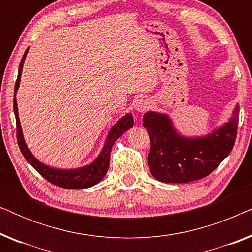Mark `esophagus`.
Wrapping results in <instances>:
<instances>
[{"mask_svg":"<svg viewBox=\"0 0 252 252\" xmlns=\"http://www.w3.org/2000/svg\"><path fill=\"white\" fill-rule=\"evenodd\" d=\"M134 106H135V110L137 112H144V111H147L148 109H149L150 101L147 97H140V98L136 99V102H135V104H134Z\"/></svg>","mask_w":252,"mask_h":252,"instance_id":"1","label":"esophagus"}]
</instances>
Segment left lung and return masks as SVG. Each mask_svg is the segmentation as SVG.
I'll list each match as a JSON object with an SVG mask.
<instances>
[{
  "label": "left lung",
  "mask_w": 252,
  "mask_h": 252,
  "mask_svg": "<svg viewBox=\"0 0 252 252\" xmlns=\"http://www.w3.org/2000/svg\"><path fill=\"white\" fill-rule=\"evenodd\" d=\"M239 111L236 104L228 123L197 137L181 135L166 113L146 112L143 126L150 137L148 165L153 177L165 184H185L209 175L233 149Z\"/></svg>",
  "instance_id": "obj_1"
}]
</instances>
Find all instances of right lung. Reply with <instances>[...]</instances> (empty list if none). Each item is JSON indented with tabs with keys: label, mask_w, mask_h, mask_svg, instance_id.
Returning <instances> with one entry per match:
<instances>
[{
	"label": "right lung",
	"mask_w": 252,
	"mask_h": 252,
	"mask_svg": "<svg viewBox=\"0 0 252 252\" xmlns=\"http://www.w3.org/2000/svg\"><path fill=\"white\" fill-rule=\"evenodd\" d=\"M29 53V48H27L25 54L20 61L19 64V70H18V77H17L16 85H15V95H13V111H15L16 117V124H17V141H18L19 149L22 151L23 156L25 157V159L42 175V177L58 187L65 188V189H84L89 188L92 186L98 184L99 181L104 178V175L108 172L109 165H110V154H111L112 146L118 139L119 136H122V134L129 128H132L134 125V119L133 116L130 113H127L126 116H124L123 118H120L117 122L106 137L104 147L101 153H99L98 157L96 158L94 161H92L91 164L86 165V166L79 167V168H71V170H63V168H55L50 167L48 165L41 163L40 160H37L34 155L31 153L29 148H27L25 140H24L22 126H20V120L18 115V105H17V99L16 94L17 91L19 88L20 84V77H22V71H23V65L25 62L26 55Z\"/></svg>",
	"instance_id": "obj_1"
}]
</instances>
